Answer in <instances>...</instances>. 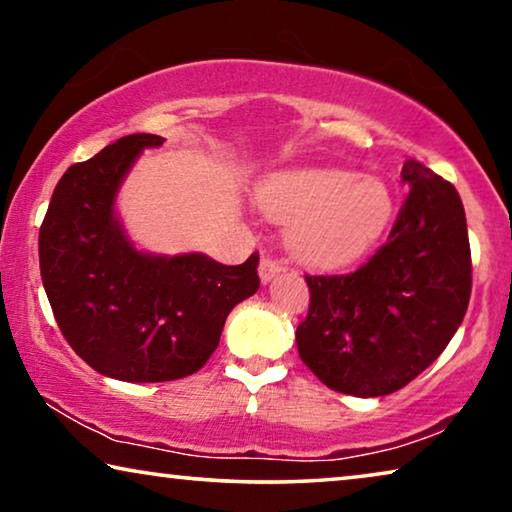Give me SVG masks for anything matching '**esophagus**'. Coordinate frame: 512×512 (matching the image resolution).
<instances>
[{"label":"esophagus","mask_w":512,"mask_h":512,"mask_svg":"<svg viewBox=\"0 0 512 512\" xmlns=\"http://www.w3.org/2000/svg\"><path fill=\"white\" fill-rule=\"evenodd\" d=\"M280 271H282V264L275 262L271 257H262V262H259V280H262V285H269Z\"/></svg>","instance_id":"esophagus-1"}]
</instances>
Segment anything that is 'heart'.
Instances as JSON below:
<instances>
[{"label":"heart","instance_id":"b5f03b06","mask_svg":"<svg viewBox=\"0 0 512 512\" xmlns=\"http://www.w3.org/2000/svg\"><path fill=\"white\" fill-rule=\"evenodd\" d=\"M257 205L289 223L291 255L314 269H339L367 253L394 212L380 177L344 168L280 170L257 186Z\"/></svg>","mask_w":512,"mask_h":512}]
</instances>
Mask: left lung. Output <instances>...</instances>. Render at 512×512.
Instances as JSON below:
<instances>
[{
    "label": "left lung",
    "mask_w": 512,
    "mask_h": 512,
    "mask_svg": "<svg viewBox=\"0 0 512 512\" xmlns=\"http://www.w3.org/2000/svg\"><path fill=\"white\" fill-rule=\"evenodd\" d=\"M408 200L389 241L348 275H307L310 312L298 355L323 385L371 399L392 394L440 358L472 294L465 207L456 186L405 161Z\"/></svg>",
    "instance_id": "left-lung-1"
}]
</instances>
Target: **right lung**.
<instances>
[{
    "mask_svg": "<svg viewBox=\"0 0 512 512\" xmlns=\"http://www.w3.org/2000/svg\"><path fill=\"white\" fill-rule=\"evenodd\" d=\"M164 141L123 136L70 166L38 237L40 275L63 337L95 371L125 383L196 373L232 307L259 289L257 253L225 266L205 253H150L129 237L120 189L141 152Z\"/></svg>",
    "mask_w": 512,
    "mask_h": 512,
    "instance_id": "add662e5",
    "label": "right lung"
}]
</instances>
